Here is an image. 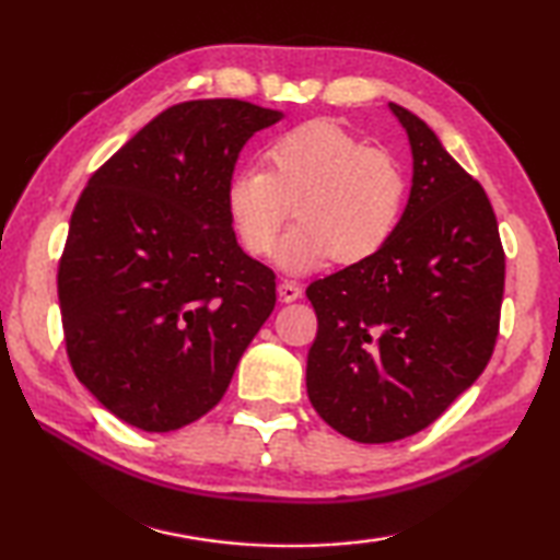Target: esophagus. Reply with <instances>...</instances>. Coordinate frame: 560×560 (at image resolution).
Instances as JSON below:
<instances>
[{"label":"esophagus","instance_id":"34e87169","mask_svg":"<svg viewBox=\"0 0 560 560\" xmlns=\"http://www.w3.org/2000/svg\"><path fill=\"white\" fill-rule=\"evenodd\" d=\"M279 299H281V301H287V303L301 299V287H299L296 281L283 279V281L279 283Z\"/></svg>","mask_w":560,"mask_h":560}]
</instances>
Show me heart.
<instances>
[{
    "mask_svg": "<svg viewBox=\"0 0 560 560\" xmlns=\"http://www.w3.org/2000/svg\"><path fill=\"white\" fill-rule=\"evenodd\" d=\"M264 165L226 179L224 210L252 257H269L293 205L299 224L283 236L281 269L308 273L336 259L343 267L381 254L407 205L405 167L368 148L334 120H308L279 132Z\"/></svg>",
    "mask_w": 560,
    "mask_h": 560,
    "instance_id": "1",
    "label": "heart"
}]
</instances>
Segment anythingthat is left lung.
I'll return each mask as SVG.
<instances>
[{"instance_id":"1","label":"left lung","mask_w":560,"mask_h":560,"mask_svg":"<svg viewBox=\"0 0 560 560\" xmlns=\"http://www.w3.org/2000/svg\"><path fill=\"white\" fill-rule=\"evenodd\" d=\"M412 187L381 254L318 279L306 390L336 432L385 444L432 424L485 371L499 336L504 249L491 202L415 113L390 103Z\"/></svg>"}]
</instances>
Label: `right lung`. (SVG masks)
<instances>
[{
  "label": "right lung",
  "instance_id": "add662e5",
  "mask_svg": "<svg viewBox=\"0 0 560 560\" xmlns=\"http://www.w3.org/2000/svg\"><path fill=\"white\" fill-rule=\"evenodd\" d=\"M281 110L236 98L160 113L91 175L59 261L66 353L118 420L173 432L222 400L277 303L246 257L224 187L254 132Z\"/></svg>",
  "mask_w": 560,
  "mask_h": 560
}]
</instances>
